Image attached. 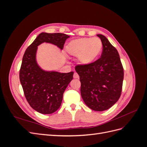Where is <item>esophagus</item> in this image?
<instances>
[{
  "instance_id": "esophagus-1",
  "label": "esophagus",
  "mask_w": 147,
  "mask_h": 147,
  "mask_svg": "<svg viewBox=\"0 0 147 147\" xmlns=\"http://www.w3.org/2000/svg\"><path fill=\"white\" fill-rule=\"evenodd\" d=\"M74 78H79V75L77 72H75L74 74Z\"/></svg>"
}]
</instances>
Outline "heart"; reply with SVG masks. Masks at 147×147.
I'll use <instances>...</instances> for the list:
<instances>
[{
	"mask_svg": "<svg viewBox=\"0 0 147 147\" xmlns=\"http://www.w3.org/2000/svg\"><path fill=\"white\" fill-rule=\"evenodd\" d=\"M102 48V43L98 37L80 38L69 42L67 46V51L70 55L78 56L80 64L88 65L97 58Z\"/></svg>",
	"mask_w": 147,
	"mask_h": 147,
	"instance_id": "obj_1",
	"label": "heart"
}]
</instances>
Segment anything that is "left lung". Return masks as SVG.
I'll list each match as a JSON object with an SVG mask.
<instances>
[{
  "mask_svg": "<svg viewBox=\"0 0 147 147\" xmlns=\"http://www.w3.org/2000/svg\"><path fill=\"white\" fill-rule=\"evenodd\" d=\"M99 59L88 65H77L75 70L81 82V96L86 105L95 111L110 109L121 94L124 70L118 52L104 35Z\"/></svg>",
  "mask_w": 147,
  "mask_h": 147,
  "instance_id": "left-lung-1",
  "label": "left lung"
}]
</instances>
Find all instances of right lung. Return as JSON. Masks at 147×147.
<instances>
[{"instance_id":"add662e5","label":"right lung","mask_w":147,"mask_h":147,"mask_svg":"<svg viewBox=\"0 0 147 147\" xmlns=\"http://www.w3.org/2000/svg\"><path fill=\"white\" fill-rule=\"evenodd\" d=\"M69 35L63 33L40 34L26 49L20 70V80L26 99L33 109L42 114H51L58 109L63 93L73 79L74 72L59 73L42 70L37 63V47L50 43L63 50Z\"/></svg>"}]
</instances>
